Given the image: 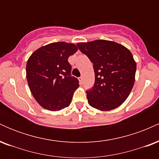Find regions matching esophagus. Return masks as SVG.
<instances>
[{"label":"esophagus","instance_id":"34e87169","mask_svg":"<svg viewBox=\"0 0 159 159\" xmlns=\"http://www.w3.org/2000/svg\"><path fill=\"white\" fill-rule=\"evenodd\" d=\"M79 81H80V83H81V84H83V81H84V78L82 77V76H81V77H80V78H79Z\"/></svg>","mask_w":159,"mask_h":159}]
</instances>
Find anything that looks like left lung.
Returning a JSON list of instances; mask_svg holds the SVG:
<instances>
[{
	"label": "left lung",
	"instance_id": "8db88e82",
	"mask_svg": "<svg viewBox=\"0 0 159 159\" xmlns=\"http://www.w3.org/2000/svg\"><path fill=\"white\" fill-rule=\"evenodd\" d=\"M77 46L93 63L95 83L86 92L89 105L100 111L121 105L130 94L135 78L136 63L130 51L104 39L79 43Z\"/></svg>",
	"mask_w": 159,
	"mask_h": 159
}]
</instances>
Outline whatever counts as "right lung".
<instances>
[{
  "mask_svg": "<svg viewBox=\"0 0 159 159\" xmlns=\"http://www.w3.org/2000/svg\"><path fill=\"white\" fill-rule=\"evenodd\" d=\"M77 51L75 44L59 42L38 48L29 57L26 66L29 88L45 109L60 111L70 105L79 81L71 75L68 58Z\"/></svg>",
  "mask_w": 159,
  "mask_h": 159,
  "instance_id": "obj_1",
  "label": "right lung"
}]
</instances>
